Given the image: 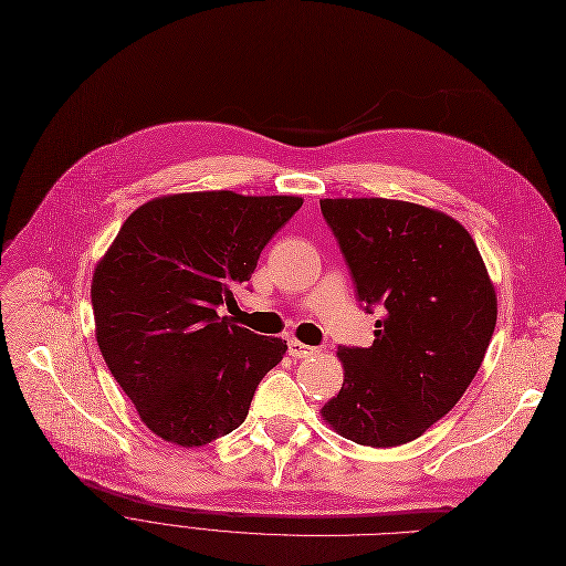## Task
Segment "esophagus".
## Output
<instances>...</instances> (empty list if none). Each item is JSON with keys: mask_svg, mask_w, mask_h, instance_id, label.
<instances>
[{"mask_svg": "<svg viewBox=\"0 0 566 566\" xmlns=\"http://www.w3.org/2000/svg\"><path fill=\"white\" fill-rule=\"evenodd\" d=\"M287 353H290L294 359H306V357L315 355L317 349L311 347V345H304V343H300V340H290V343H287Z\"/></svg>", "mask_w": 566, "mask_h": 566, "instance_id": "1", "label": "esophagus"}]
</instances>
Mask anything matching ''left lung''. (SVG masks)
<instances>
[{"label": "left lung", "mask_w": 566, "mask_h": 566, "mask_svg": "<svg viewBox=\"0 0 566 566\" xmlns=\"http://www.w3.org/2000/svg\"><path fill=\"white\" fill-rule=\"evenodd\" d=\"M359 306L380 308L370 347H338L340 391L322 417L347 440L398 447L461 400L495 332L497 300L470 232L385 198L319 200Z\"/></svg>", "instance_id": "1"}]
</instances>
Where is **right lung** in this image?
<instances>
[{
  "mask_svg": "<svg viewBox=\"0 0 566 566\" xmlns=\"http://www.w3.org/2000/svg\"><path fill=\"white\" fill-rule=\"evenodd\" d=\"M302 205L232 191L156 198L130 213L96 264L101 355L158 438L202 447L244 423L287 343L230 325L219 308Z\"/></svg>",
  "mask_w": 566,
  "mask_h": 566,
  "instance_id": "1",
  "label": "right lung"
}]
</instances>
